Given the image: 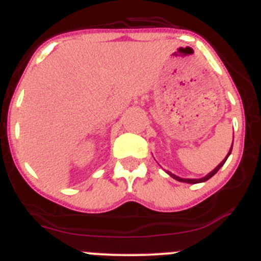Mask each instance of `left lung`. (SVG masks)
Returning a JSON list of instances; mask_svg holds the SVG:
<instances>
[{
    "mask_svg": "<svg viewBox=\"0 0 261 261\" xmlns=\"http://www.w3.org/2000/svg\"><path fill=\"white\" fill-rule=\"evenodd\" d=\"M232 146H233V145H232ZM232 146H231V150H229L228 155H229V154H231V151H232ZM228 155L226 156V159H224V161H222L221 163H219L218 166H217V168H214L213 171H212L211 173L208 174V176L203 177V178H199V179H192V178H181V177H177V176H174V174H172L171 172H168V174H169V176H171V177H173V178H176L177 181H181V182H187V184H199V182H205V181H208V179L211 178V177H213L214 174H216L217 172L219 171V168H221V167L223 166V164H224V162H226V161H227V158H228Z\"/></svg>",
    "mask_w": 261,
    "mask_h": 261,
    "instance_id": "8db88e82",
    "label": "left lung"
}]
</instances>
